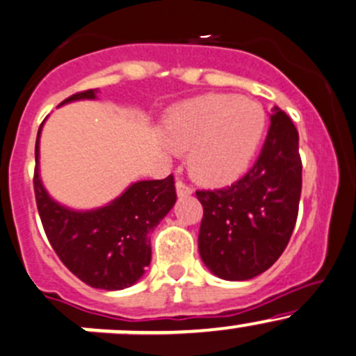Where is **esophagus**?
Segmentation results:
<instances>
[{
    "label": "esophagus",
    "mask_w": 356,
    "mask_h": 356,
    "mask_svg": "<svg viewBox=\"0 0 356 356\" xmlns=\"http://www.w3.org/2000/svg\"><path fill=\"white\" fill-rule=\"evenodd\" d=\"M175 191H177L179 197H187V196H191V194H193V187L187 186L186 182H182V181L175 182Z\"/></svg>",
    "instance_id": "obj_1"
}]
</instances>
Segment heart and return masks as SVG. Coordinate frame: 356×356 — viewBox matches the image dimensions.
I'll list each match as a JSON object with an SVG mask.
<instances>
[{
  "instance_id": "b5f03b06",
  "label": "heart",
  "mask_w": 356,
  "mask_h": 356,
  "mask_svg": "<svg viewBox=\"0 0 356 356\" xmlns=\"http://www.w3.org/2000/svg\"><path fill=\"white\" fill-rule=\"evenodd\" d=\"M175 150H189V169L206 184H228L248 167L265 130V111L233 95H204L172 106L162 123Z\"/></svg>"
}]
</instances>
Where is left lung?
I'll return each mask as SVG.
<instances>
[{"instance_id": "obj_1", "label": "left lung", "mask_w": 356, "mask_h": 356, "mask_svg": "<svg viewBox=\"0 0 356 356\" xmlns=\"http://www.w3.org/2000/svg\"><path fill=\"white\" fill-rule=\"evenodd\" d=\"M255 165L245 177L218 191H197L202 204L199 255L225 280L260 275L282 255L298 220L302 163L299 134L280 108Z\"/></svg>"}]
</instances>
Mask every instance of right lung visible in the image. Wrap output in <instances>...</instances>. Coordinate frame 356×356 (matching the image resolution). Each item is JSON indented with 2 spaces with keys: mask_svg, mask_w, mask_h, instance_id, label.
Returning <instances> with one entry per match:
<instances>
[{
  "mask_svg": "<svg viewBox=\"0 0 356 356\" xmlns=\"http://www.w3.org/2000/svg\"><path fill=\"white\" fill-rule=\"evenodd\" d=\"M97 89L77 92L62 104L96 99ZM40 124L35 143V199L45 235L62 264L88 286L121 291L142 279L150 265V233L175 204L174 177L138 181L106 206L70 209L54 201L40 179Z\"/></svg>",
  "mask_w": 356,
  "mask_h": 356,
  "instance_id": "1",
  "label": "right lung"
}]
</instances>
